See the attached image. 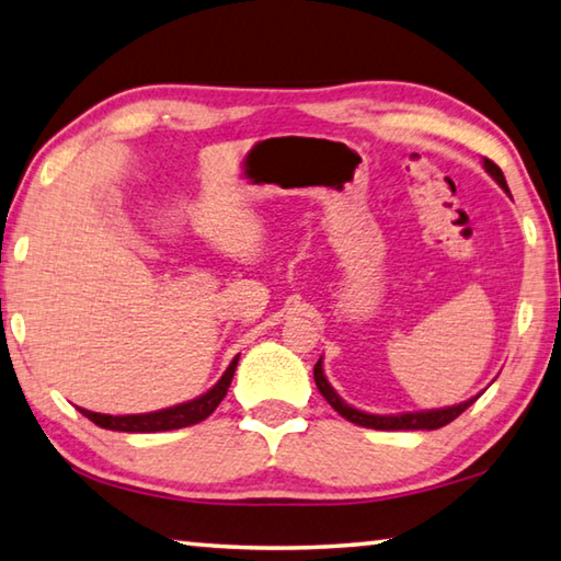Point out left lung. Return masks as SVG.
Segmentation results:
<instances>
[{
  "label": "left lung",
  "mask_w": 561,
  "mask_h": 561,
  "mask_svg": "<svg viewBox=\"0 0 561 561\" xmlns=\"http://www.w3.org/2000/svg\"><path fill=\"white\" fill-rule=\"evenodd\" d=\"M485 170L488 173L495 178V183L510 193V187L505 183V175H502V170L492 163V160L485 158ZM314 381L319 393L327 398L329 405L334 408V411L346 417V421L356 423V425H364V428H374V431H435V428H443V425H448L450 421H455L465 408H470L474 401H478V396L470 398V401H462L458 405H448V408H435V411H415V413H398V415H374V413H366V411H358V408L348 405L346 401H341L339 393L331 388V383L327 381L324 376V366H321V358L317 360L314 366Z\"/></svg>",
  "instance_id": "1"
}]
</instances>
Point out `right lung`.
<instances>
[{"label":"right lung","instance_id":"add662e5","mask_svg":"<svg viewBox=\"0 0 561 561\" xmlns=\"http://www.w3.org/2000/svg\"><path fill=\"white\" fill-rule=\"evenodd\" d=\"M240 356L232 358V364L227 366V371L222 374L220 381H217L210 391L193 398L187 403H178L173 408H163V411H153V413H136V415H106V413H93L87 411V408H79V411L93 421L101 428L106 431H121V433H160V431H178V428H187V425H195L205 421L217 405H220L222 398L227 396V388L232 383L234 368Z\"/></svg>","mask_w":561,"mask_h":561}]
</instances>
